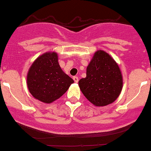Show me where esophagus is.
I'll use <instances>...</instances> for the list:
<instances>
[{"instance_id": "34e87169", "label": "esophagus", "mask_w": 151, "mask_h": 151, "mask_svg": "<svg viewBox=\"0 0 151 151\" xmlns=\"http://www.w3.org/2000/svg\"><path fill=\"white\" fill-rule=\"evenodd\" d=\"M73 80H74V81H75L76 83H78V81H79L78 77V76H74V77H73Z\"/></svg>"}]
</instances>
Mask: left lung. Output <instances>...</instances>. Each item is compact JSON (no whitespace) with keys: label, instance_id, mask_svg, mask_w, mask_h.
<instances>
[{"label":"left lung","instance_id":"left-lung-1","mask_svg":"<svg viewBox=\"0 0 151 151\" xmlns=\"http://www.w3.org/2000/svg\"><path fill=\"white\" fill-rule=\"evenodd\" d=\"M81 91L91 103L104 106L113 103L120 94L122 76L117 63L103 50H98L86 68V77L78 82Z\"/></svg>","mask_w":151,"mask_h":151}]
</instances>
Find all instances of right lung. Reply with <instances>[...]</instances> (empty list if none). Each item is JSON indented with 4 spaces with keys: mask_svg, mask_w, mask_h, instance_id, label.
Here are the masks:
<instances>
[{
    "mask_svg": "<svg viewBox=\"0 0 151 151\" xmlns=\"http://www.w3.org/2000/svg\"><path fill=\"white\" fill-rule=\"evenodd\" d=\"M27 80L31 94L46 104L62 96L74 82L61 69L55 52L44 53L35 60L29 69Z\"/></svg>",
    "mask_w": 151,
    "mask_h": 151,
    "instance_id": "add662e5",
    "label": "right lung"
}]
</instances>
